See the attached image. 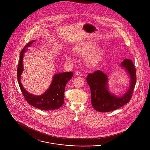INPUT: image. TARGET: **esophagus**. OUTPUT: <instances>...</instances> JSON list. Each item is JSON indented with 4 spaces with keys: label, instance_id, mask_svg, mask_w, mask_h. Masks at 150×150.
Segmentation results:
<instances>
[{
    "label": "esophagus",
    "instance_id": "1",
    "mask_svg": "<svg viewBox=\"0 0 150 150\" xmlns=\"http://www.w3.org/2000/svg\"><path fill=\"white\" fill-rule=\"evenodd\" d=\"M75 74H76V75L77 76H81V75H82L80 71H76L75 72Z\"/></svg>",
    "mask_w": 150,
    "mask_h": 150
}]
</instances>
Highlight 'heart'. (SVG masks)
<instances>
[{"label":"heart","instance_id":"b5f03b06","mask_svg":"<svg viewBox=\"0 0 150 150\" xmlns=\"http://www.w3.org/2000/svg\"><path fill=\"white\" fill-rule=\"evenodd\" d=\"M96 45L92 43H86L75 47L74 51L79 56H84L91 51L93 50L89 54L86 58V62L88 65L94 67L98 64L104 56V52L101 50L95 49ZM66 58L69 60H71L72 54L70 52L65 53Z\"/></svg>","mask_w":150,"mask_h":150}]
</instances>
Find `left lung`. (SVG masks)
Listing matches in <instances>:
<instances>
[{"mask_svg":"<svg viewBox=\"0 0 150 150\" xmlns=\"http://www.w3.org/2000/svg\"><path fill=\"white\" fill-rule=\"evenodd\" d=\"M130 76V86L127 92L120 97L110 93L108 89V77L100 70L89 74L86 77L87 83L91 92L92 105L97 111L107 112L115 110L128 103L132 97L136 85V68L132 60L126 59L121 62Z\"/></svg>","mask_w":150,"mask_h":150,"instance_id":"left-lung-1","label":"left lung"}]
</instances>
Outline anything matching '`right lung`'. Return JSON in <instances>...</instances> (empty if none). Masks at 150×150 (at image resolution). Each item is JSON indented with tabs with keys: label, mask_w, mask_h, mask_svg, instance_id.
<instances>
[{
	"label": "right lung",
	"mask_w": 150,
	"mask_h": 150,
	"mask_svg": "<svg viewBox=\"0 0 150 150\" xmlns=\"http://www.w3.org/2000/svg\"><path fill=\"white\" fill-rule=\"evenodd\" d=\"M35 40L30 42L22 49L20 53V61L17 68V79L22 94L29 104L35 108L42 110H53L61 107L64 103V88L67 82L71 79L73 72H61L54 75L52 82L49 88L40 96L33 95L28 92L21 83V75L23 71V58L24 53Z\"/></svg>",
	"instance_id": "right-lung-1"
}]
</instances>
